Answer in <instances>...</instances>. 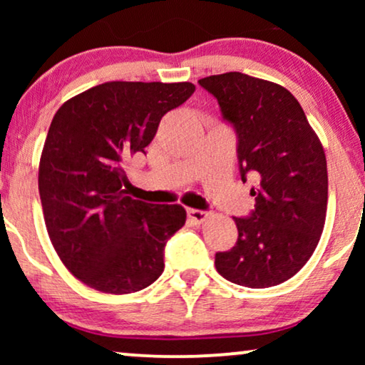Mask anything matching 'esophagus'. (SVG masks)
<instances>
[{"mask_svg":"<svg viewBox=\"0 0 365 365\" xmlns=\"http://www.w3.org/2000/svg\"><path fill=\"white\" fill-rule=\"evenodd\" d=\"M187 216H189V219H191V221H194L196 224H202L209 217V212L199 211V209H189Z\"/></svg>","mask_w":365,"mask_h":365,"instance_id":"1","label":"esophagus"}]
</instances>
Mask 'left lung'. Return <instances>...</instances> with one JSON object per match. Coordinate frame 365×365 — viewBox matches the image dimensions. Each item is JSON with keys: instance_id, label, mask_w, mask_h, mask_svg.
I'll return each mask as SVG.
<instances>
[{"instance_id": "1", "label": "left lung", "mask_w": 365, "mask_h": 365, "mask_svg": "<svg viewBox=\"0 0 365 365\" xmlns=\"http://www.w3.org/2000/svg\"><path fill=\"white\" fill-rule=\"evenodd\" d=\"M217 99L237 134L242 181L251 189V216L232 217L237 242L216 254V269L239 286L264 289L297 274L316 251L327 211V163L301 104L281 84L232 71L199 79Z\"/></svg>"}]
</instances>
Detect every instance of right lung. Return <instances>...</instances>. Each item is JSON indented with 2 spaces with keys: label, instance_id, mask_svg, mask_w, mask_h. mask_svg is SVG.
Wrapping results in <instances>:
<instances>
[{
  "label": "right lung",
  "instance_id": "right-lung-1",
  "mask_svg": "<svg viewBox=\"0 0 365 365\" xmlns=\"http://www.w3.org/2000/svg\"><path fill=\"white\" fill-rule=\"evenodd\" d=\"M194 89L192 83L111 81L54 114L39 159L44 222L64 266L91 289L136 292L163 274L164 247L186 211L128 196L124 166Z\"/></svg>",
  "mask_w": 365,
  "mask_h": 365
}]
</instances>
